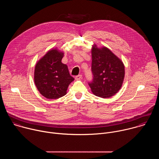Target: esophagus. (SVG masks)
Here are the masks:
<instances>
[{
    "label": "esophagus",
    "mask_w": 159,
    "mask_h": 159,
    "mask_svg": "<svg viewBox=\"0 0 159 159\" xmlns=\"http://www.w3.org/2000/svg\"><path fill=\"white\" fill-rule=\"evenodd\" d=\"M82 75H78L75 76V80H80V79H82Z\"/></svg>",
    "instance_id": "esophagus-1"
}]
</instances>
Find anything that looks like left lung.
<instances>
[{
  "label": "left lung",
  "mask_w": 159,
  "mask_h": 159,
  "mask_svg": "<svg viewBox=\"0 0 159 159\" xmlns=\"http://www.w3.org/2000/svg\"><path fill=\"white\" fill-rule=\"evenodd\" d=\"M92 72L93 80L89 85L96 96L109 98L115 95L122 87L125 79L123 61L109 48L93 45Z\"/></svg>",
  "instance_id": "1"
}]
</instances>
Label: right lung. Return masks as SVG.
<instances>
[{
  "label": "right lung",
  "mask_w": 159,
  "mask_h": 159,
  "mask_svg": "<svg viewBox=\"0 0 159 159\" xmlns=\"http://www.w3.org/2000/svg\"><path fill=\"white\" fill-rule=\"evenodd\" d=\"M64 53L57 48L50 50L36 63L34 84L40 94L48 99H56L66 94L69 84L74 80L66 65L61 62Z\"/></svg>",
  "instance_id": "obj_1"
}]
</instances>
